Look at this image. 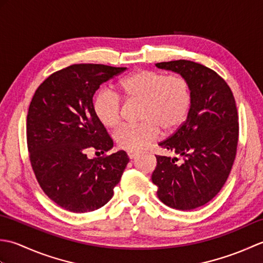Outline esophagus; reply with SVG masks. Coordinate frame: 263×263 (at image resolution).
<instances>
[{"label":"esophagus","instance_id":"obj_1","mask_svg":"<svg viewBox=\"0 0 263 263\" xmlns=\"http://www.w3.org/2000/svg\"><path fill=\"white\" fill-rule=\"evenodd\" d=\"M137 155H138L137 152H132V150H128V152H127V156H128V158H130V159L135 158Z\"/></svg>","mask_w":263,"mask_h":263}]
</instances>
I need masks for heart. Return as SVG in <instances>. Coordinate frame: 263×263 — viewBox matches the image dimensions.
I'll use <instances>...</instances> for the list:
<instances>
[{
  "instance_id": "heart-1",
  "label": "heart",
  "mask_w": 263,
  "mask_h": 263,
  "mask_svg": "<svg viewBox=\"0 0 263 263\" xmlns=\"http://www.w3.org/2000/svg\"><path fill=\"white\" fill-rule=\"evenodd\" d=\"M120 90L131 102H141L139 125L122 126L115 133L117 146L138 152L146 148L160 135L176 130L185 121L191 107L192 91L186 78L166 76L158 71L140 70L120 81ZM92 110L103 126L115 128L121 121V99L103 89L93 98Z\"/></svg>"
}]
</instances>
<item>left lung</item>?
I'll return each mask as SVG.
<instances>
[{
	"label": "left lung",
	"mask_w": 263,
	"mask_h": 263,
	"mask_svg": "<svg viewBox=\"0 0 263 263\" xmlns=\"http://www.w3.org/2000/svg\"><path fill=\"white\" fill-rule=\"evenodd\" d=\"M156 66L186 78L192 102L183 124L158 144L184 161L156 156L152 180L161 202L173 209L192 210L214 199L231 173L238 141L235 99L226 81L202 64L178 60Z\"/></svg>",
	"instance_id": "obj_1"
}]
</instances>
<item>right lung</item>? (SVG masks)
Segmentation results:
<instances>
[{
    "mask_svg": "<svg viewBox=\"0 0 263 263\" xmlns=\"http://www.w3.org/2000/svg\"><path fill=\"white\" fill-rule=\"evenodd\" d=\"M104 64H73L49 76L33 95L27 115L31 167L47 197L63 209L83 214L113 197L128 163L125 152L107 153L113 140L92 110L102 83L125 71Z\"/></svg>",
    "mask_w": 263,
    "mask_h": 263,
    "instance_id": "obj_1",
    "label": "right lung"
}]
</instances>
